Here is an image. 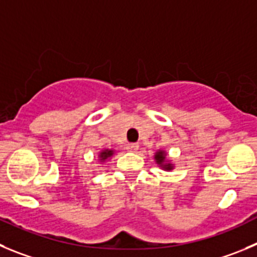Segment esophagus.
Returning a JSON list of instances; mask_svg holds the SVG:
<instances>
[{"label":"esophagus","instance_id":"esophagus-1","mask_svg":"<svg viewBox=\"0 0 257 257\" xmlns=\"http://www.w3.org/2000/svg\"><path fill=\"white\" fill-rule=\"evenodd\" d=\"M138 148H140V145H138V143H128V145H126V150H128L129 152H137Z\"/></svg>","mask_w":257,"mask_h":257}]
</instances>
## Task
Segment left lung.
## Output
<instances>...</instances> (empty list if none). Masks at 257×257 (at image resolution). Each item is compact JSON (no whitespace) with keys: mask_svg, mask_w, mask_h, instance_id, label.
I'll use <instances>...</instances> for the list:
<instances>
[{"mask_svg":"<svg viewBox=\"0 0 257 257\" xmlns=\"http://www.w3.org/2000/svg\"><path fill=\"white\" fill-rule=\"evenodd\" d=\"M155 160H156V162H157L158 165H161L162 169H165V170H171L172 169L171 164L164 165V162H165V152H164V151H158V152L156 153V156H155Z\"/></svg>","mask_w":257,"mask_h":257,"instance_id":"obj_1","label":"left lung"}]
</instances>
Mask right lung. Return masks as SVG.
Segmentation results:
<instances>
[{"instance_id": "obj_1", "label": "right lung", "mask_w": 257, "mask_h": 257, "mask_svg": "<svg viewBox=\"0 0 257 257\" xmlns=\"http://www.w3.org/2000/svg\"><path fill=\"white\" fill-rule=\"evenodd\" d=\"M112 151H109V150H105V151H102L101 153H100V160H101V161H105V160H107V158L109 157H111L112 156Z\"/></svg>"}]
</instances>
